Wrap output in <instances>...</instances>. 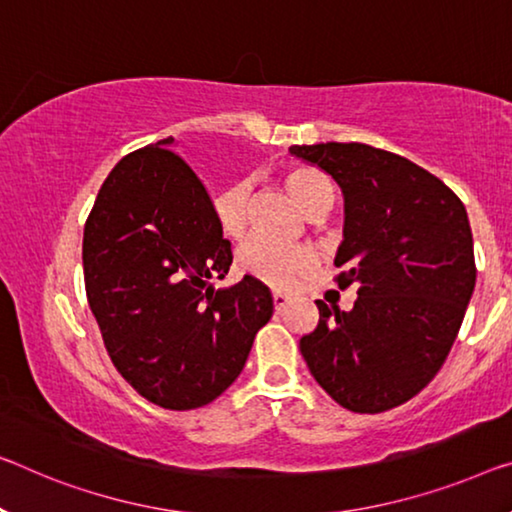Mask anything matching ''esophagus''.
Listing matches in <instances>:
<instances>
[{"instance_id":"esophagus-1","label":"esophagus","mask_w":512,"mask_h":512,"mask_svg":"<svg viewBox=\"0 0 512 512\" xmlns=\"http://www.w3.org/2000/svg\"><path fill=\"white\" fill-rule=\"evenodd\" d=\"M272 302H274V309H283V306L288 304V295H283L281 290H274V293H272Z\"/></svg>"}]
</instances>
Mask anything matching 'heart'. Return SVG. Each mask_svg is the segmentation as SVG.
I'll return each instance as SVG.
<instances>
[{"instance_id": "b5f03b06", "label": "heart", "mask_w": 512, "mask_h": 512, "mask_svg": "<svg viewBox=\"0 0 512 512\" xmlns=\"http://www.w3.org/2000/svg\"><path fill=\"white\" fill-rule=\"evenodd\" d=\"M283 185L290 196L309 212L318 206L322 199L332 196V185L329 180L309 167H293L283 174ZM247 199H249V183L238 180V183L224 185L212 194L210 210L226 238H240L247 226ZM311 263L309 249L302 245H281L265 235H249L235 251V270L242 277L256 279L272 288L288 286L293 277L304 272Z\"/></svg>"}]
</instances>
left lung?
<instances>
[{"mask_svg": "<svg viewBox=\"0 0 512 512\" xmlns=\"http://www.w3.org/2000/svg\"><path fill=\"white\" fill-rule=\"evenodd\" d=\"M343 192L338 288L357 286L350 311L318 304L300 338L316 382L345 410L387 412L437 375L476 286L474 238L462 201L437 176L366 144L290 146Z\"/></svg>", "mask_w": 512, "mask_h": 512, "instance_id": "1", "label": "left lung"}]
</instances>
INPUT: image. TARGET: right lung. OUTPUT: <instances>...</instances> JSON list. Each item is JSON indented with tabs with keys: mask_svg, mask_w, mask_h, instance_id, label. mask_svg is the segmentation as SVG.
Here are the masks:
<instances>
[{
	"mask_svg": "<svg viewBox=\"0 0 512 512\" xmlns=\"http://www.w3.org/2000/svg\"><path fill=\"white\" fill-rule=\"evenodd\" d=\"M176 139L125 155L84 226V283L116 371L164 410H196L238 380L270 288L245 277L215 288L233 263L210 196Z\"/></svg>",
	"mask_w": 512,
	"mask_h": 512,
	"instance_id": "add662e5",
	"label": "right lung"
}]
</instances>
